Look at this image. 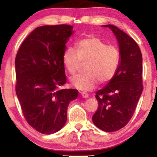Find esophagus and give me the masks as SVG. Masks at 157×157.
I'll return each mask as SVG.
<instances>
[{"label":"esophagus","mask_w":157,"mask_h":157,"mask_svg":"<svg viewBox=\"0 0 157 157\" xmlns=\"http://www.w3.org/2000/svg\"><path fill=\"white\" fill-rule=\"evenodd\" d=\"M81 95L83 98H85L89 97V94H88V93H86V92H81Z\"/></svg>","instance_id":"34e87169"}]
</instances>
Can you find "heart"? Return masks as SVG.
Listing matches in <instances>:
<instances>
[{"mask_svg": "<svg viewBox=\"0 0 157 157\" xmlns=\"http://www.w3.org/2000/svg\"><path fill=\"white\" fill-rule=\"evenodd\" d=\"M86 73L71 79L74 87L82 91L95 88L98 82L106 83L117 74L120 63L119 50L113 45H106L99 38L89 37L76 43L74 48H66L63 54V63L68 74L78 71L80 61L84 62Z\"/></svg>", "mask_w": 157, "mask_h": 157, "instance_id": "b5f03b06", "label": "heart"}]
</instances>
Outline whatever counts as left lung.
Returning a JSON list of instances; mask_svg holds the SVG:
<instances>
[{
  "instance_id": "8db88e82",
  "label": "left lung",
  "mask_w": 157,
  "mask_h": 157,
  "mask_svg": "<svg viewBox=\"0 0 157 157\" xmlns=\"http://www.w3.org/2000/svg\"><path fill=\"white\" fill-rule=\"evenodd\" d=\"M102 26L117 38L120 63L115 76L96 92L98 107L92 120L101 130L112 132L130 121L142 93V55L136 41L121 30L110 24Z\"/></svg>"
}]
</instances>
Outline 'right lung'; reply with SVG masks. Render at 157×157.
Wrapping results in <instances>:
<instances>
[{"label":"right lung","instance_id":"obj_1","mask_svg":"<svg viewBox=\"0 0 157 157\" xmlns=\"http://www.w3.org/2000/svg\"><path fill=\"white\" fill-rule=\"evenodd\" d=\"M73 28L63 24L36 28L16 57V92L23 113L29 125L44 134L63 127L68 104L78 97L76 89H60L66 82L63 54Z\"/></svg>","mask_w":157,"mask_h":157}]
</instances>
